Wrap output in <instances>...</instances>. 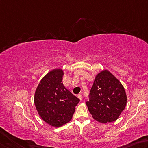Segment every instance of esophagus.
I'll return each mask as SVG.
<instances>
[{"mask_svg":"<svg viewBox=\"0 0 148 148\" xmlns=\"http://www.w3.org/2000/svg\"><path fill=\"white\" fill-rule=\"evenodd\" d=\"M78 97L79 98L80 100H82V98H83V97H82V94H79L78 95Z\"/></svg>","mask_w":148,"mask_h":148,"instance_id":"obj_1","label":"esophagus"}]
</instances>
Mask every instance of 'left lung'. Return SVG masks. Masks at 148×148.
<instances>
[{
	"label": "left lung",
	"instance_id": "left-lung-1",
	"mask_svg": "<svg viewBox=\"0 0 148 148\" xmlns=\"http://www.w3.org/2000/svg\"><path fill=\"white\" fill-rule=\"evenodd\" d=\"M86 102L93 118L101 123L112 122L118 118L127 103L123 85L107 70L99 73Z\"/></svg>",
	"mask_w": 148,
	"mask_h": 148
}]
</instances>
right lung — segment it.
<instances>
[{"mask_svg": "<svg viewBox=\"0 0 148 148\" xmlns=\"http://www.w3.org/2000/svg\"><path fill=\"white\" fill-rule=\"evenodd\" d=\"M64 72L51 71L41 80L36 90L34 103L39 115L46 123L60 127L71 120L80 99L62 83Z\"/></svg>", "mask_w": 148, "mask_h": 148, "instance_id": "obj_1", "label": "right lung"}]
</instances>
